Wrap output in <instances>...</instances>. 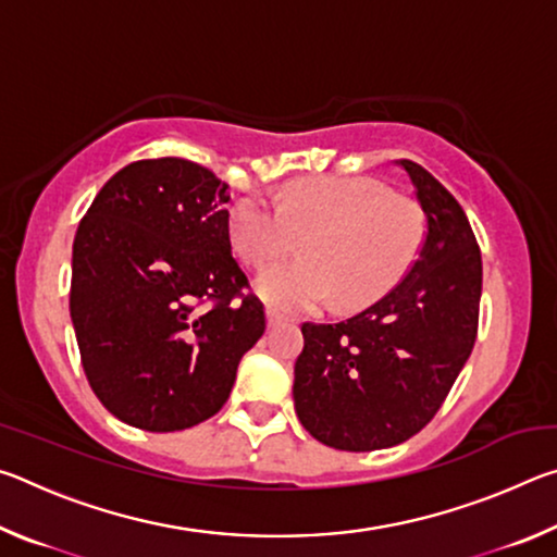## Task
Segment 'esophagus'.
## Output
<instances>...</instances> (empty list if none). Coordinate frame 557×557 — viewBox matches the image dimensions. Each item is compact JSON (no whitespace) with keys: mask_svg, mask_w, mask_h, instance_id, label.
<instances>
[{"mask_svg":"<svg viewBox=\"0 0 557 557\" xmlns=\"http://www.w3.org/2000/svg\"><path fill=\"white\" fill-rule=\"evenodd\" d=\"M265 317H268V326H277V324H282V322H285V317H282V314H277V312H275V309H268V312H265Z\"/></svg>","mask_w":557,"mask_h":557,"instance_id":"esophagus-1","label":"esophagus"}]
</instances>
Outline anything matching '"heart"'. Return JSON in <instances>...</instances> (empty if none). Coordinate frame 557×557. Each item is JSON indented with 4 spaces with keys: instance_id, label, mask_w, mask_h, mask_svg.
Returning a JSON list of instances; mask_svg holds the SVG:
<instances>
[{
    "instance_id": "heart-1",
    "label": "heart",
    "mask_w": 557,
    "mask_h": 557,
    "mask_svg": "<svg viewBox=\"0 0 557 557\" xmlns=\"http://www.w3.org/2000/svg\"><path fill=\"white\" fill-rule=\"evenodd\" d=\"M422 231L418 203L363 176L299 178L280 203L252 194L228 215L233 248L250 265H265L295 245L297 233L307 235V256L275 262L256 280L258 297L285 314L334 297L346 309L371 305L408 270Z\"/></svg>"
}]
</instances>
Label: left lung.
Returning <instances> with one entry per match:
<instances>
[{
    "instance_id": "left-lung-1",
    "label": "left lung",
    "mask_w": 557,
    "mask_h": 557,
    "mask_svg": "<svg viewBox=\"0 0 557 557\" xmlns=\"http://www.w3.org/2000/svg\"><path fill=\"white\" fill-rule=\"evenodd\" d=\"M425 213V240L398 285L338 324H305L295 410L326 447H395L428 425L474 348L482 252L467 213L428 169L398 159Z\"/></svg>"
}]
</instances>
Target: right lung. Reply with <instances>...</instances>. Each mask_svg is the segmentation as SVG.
I'll return each instance as SVG.
<instances>
[{
  "label": "right lung",
  "mask_w": 557,
  "mask_h": 557,
  "mask_svg": "<svg viewBox=\"0 0 557 557\" xmlns=\"http://www.w3.org/2000/svg\"><path fill=\"white\" fill-rule=\"evenodd\" d=\"M228 201V184L206 166L145 159L100 188L75 233L71 319L83 371L132 428L209 420L265 332L258 297L233 301L248 277L231 252Z\"/></svg>",
  "instance_id": "add662e5"
}]
</instances>
